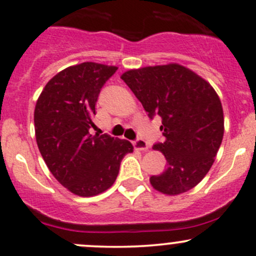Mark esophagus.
Here are the masks:
<instances>
[{
	"label": "esophagus",
	"instance_id": "obj_1",
	"mask_svg": "<svg viewBox=\"0 0 256 256\" xmlns=\"http://www.w3.org/2000/svg\"><path fill=\"white\" fill-rule=\"evenodd\" d=\"M134 147H135V148L138 150H147L150 148L148 144H147V142L144 141V140H142V138L136 140V141L134 142Z\"/></svg>",
	"mask_w": 256,
	"mask_h": 256
}]
</instances>
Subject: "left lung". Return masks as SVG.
<instances>
[{
	"instance_id": "obj_1",
	"label": "left lung",
	"mask_w": 256,
	"mask_h": 256,
	"mask_svg": "<svg viewBox=\"0 0 256 256\" xmlns=\"http://www.w3.org/2000/svg\"><path fill=\"white\" fill-rule=\"evenodd\" d=\"M152 119L162 118L166 169L150 178L157 192L176 196L189 192L208 173L224 132L218 94L211 84L182 64L172 62L128 70L121 74Z\"/></svg>"
}]
</instances>
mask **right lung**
<instances>
[{"instance_id":"right-lung-1","label":"right lung","mask_w":256,"mask_h":256,"mask_svg":"<svg viewBox=\"0 0 256 256\" xmlns=\"http://www.w3.org/2000/svg\"><path fill=\"white\" fill-rule=\"evenodd\" d=\"M116 66L82 62L58 72L34 110L36 138L55 179L68 192L90 198L109 189L134 146L128 140L90 135L99 92Z\"/></svg>"}]
</instances>
